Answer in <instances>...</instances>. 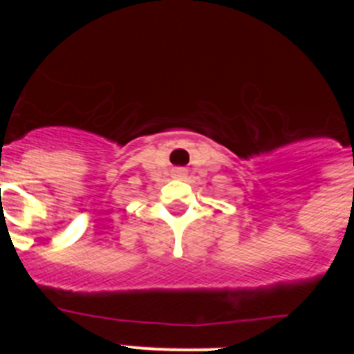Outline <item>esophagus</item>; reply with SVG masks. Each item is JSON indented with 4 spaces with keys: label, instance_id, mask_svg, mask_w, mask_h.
Returning a JSON list of instances; mask_svg holds the SVG:
<instances>
[{
    "label": "esophagus",
    "instance_id": "1",
    "mask_svg": "<svg viewBox=\"0 0 354 354\" xmlns=\"http://www.w3.org/2000/svg\"><path fill=\"white\" fill-rule=\"evenodd\" d=\"M175 177H177V179H184V177H186V171H184L183 168H179V170H175Z\"/></svg>",
    "mask_w": 354,
    "mask_h": 354
}]
</instances>
